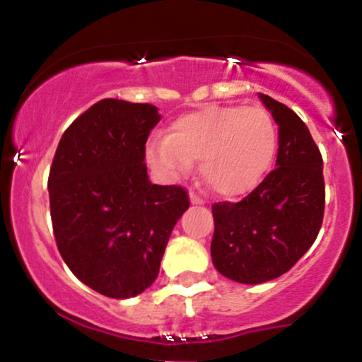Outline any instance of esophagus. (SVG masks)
Masks as SVG:
<instances>
[{
    "label": "esophagus",
    "mask_w": 362,
    "mask_h": 362,
    "mask_svg": "<svg viewBox=\"0 0 362 362\" xmlns=\"http://www.w3.org/2000/svg\"><path fill=\"white\" fill-rule=\"evenodd\" d=\"M190 202H192V204H204V199H202L199 194L190 192Z\"/></svg>",
    "instance_id": "1"
}]
</instances>
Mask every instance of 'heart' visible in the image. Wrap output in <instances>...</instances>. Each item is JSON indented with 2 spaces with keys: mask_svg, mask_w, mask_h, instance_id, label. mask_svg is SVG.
Here are the masks:
<instances>
[{
  "mask_svg": "<svg viewBox=\"0 0 362 362\" xmlns=\"http://www.w3.org/2000/svg\"><path fill=\"white\" fill-rule=\"evenodd\" d=\"M279 132L260 107L211 105L172 124L170 134L149 141L148 163L163 178L184 177L199 160L206 184L223 197L250 192L272 167Z\"/></svg>",
  "mask_w": 362,
  "mask_h": 362,
  "instance_id": "b5f03b06",
  "label": "heart"
}]
</instances>
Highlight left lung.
Masks as SVG:
<instances>
[{"mask_svg": "<svg viewBox=\"0 0 362 362\" xmlns=\"http://www.w3.org/2000/svg\"><path fill=\"white\" fill-rule=\"evenodd\" d=\"M260 98L279 126L277 168L240 202L213 204V264L243 284L288 272L317 240L325 211L322 153L308 127L284 103Z\"/></svg>", "mask_w": 362, "mask_h": 362, "instance_id": "1", "label": "left lung"}]
</instances>
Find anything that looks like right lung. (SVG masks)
Instances as JSON below:
<instances>
[{
  "instance_id": "right-lung-1",
  "label": "right lung",
  "mask_w": 362,
  "mask_h": 362,
  "mask_svg": "<svg viewBox=\"0 0 362 362\" xmlns=\"http://www.w3.org/2000/svg\"><path fill=\"white\" fill-rule=\"evenodd\" d=\"M151 103L105 98L64 131L47 189L62 260L103 296L126 300L153 284L173 226L189 207L180 185L148 178Z\"/></svg>"
}]
</instances>
